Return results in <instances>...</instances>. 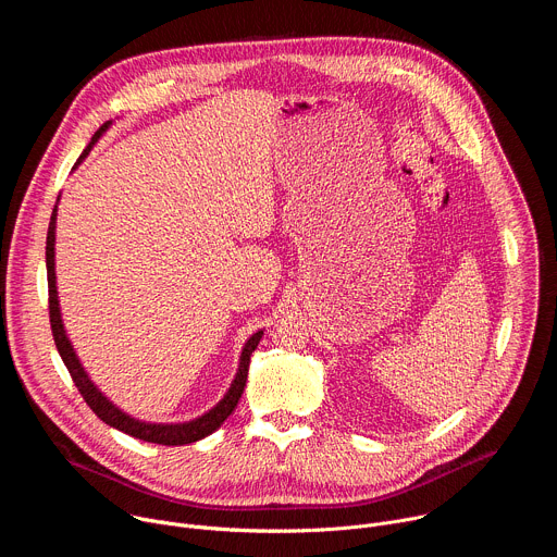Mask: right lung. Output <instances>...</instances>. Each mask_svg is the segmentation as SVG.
<instances>
[{
	"label": "right lung",
	"instance_id": "obj_1",
	"mask_svg": "<svg viewBox=\"0 0 557 557\" xmlns=\"http://www.w3.org/2000/svg\"><path fill=\"white\" fill-rule=\"evenodd\" d=\"M112 125V121H108L106 125L99 127V132L92 136L90 145L86 147V151L78 158L76 165L84 161V158L90 153V149L95 147V143L106 134V129ZM59 205V198H57ZM57 205L52 209L50 215V226H48V240H46V269H48V295H50V326H52V337L57 344V350L74 381V385L82 392V396L86 399V404L90 406V410L110 428H116L134 438L147 441V443H158V445H189L196 443L209 434H213L226 419L228 414L235 410L237 401H240V396L245 392L247 385V374H249V363H251V355L258 348L264 331L253 333L240 355V366H237V372L226 389V394L222 399L202 417L191 419V421H183V423H149V421H140L134 419L132 414L123 412L119 406H114L108 396L97 387V383L90 379V374L86 372L84 363L78 361L76 350L65 333L63 320H61V306H59V290H57V273H54V240H57Z\"/></svg>",
	"mask_w": 557,
	"mask_h": 557
}]
</instances>
